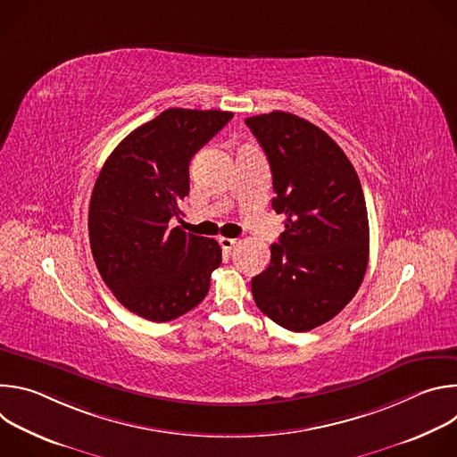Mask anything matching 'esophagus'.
Masks as SVG:
<instances>
[{
    "label": "esophagus",
    "mask_w": 457,
    "mask_h": 457,
    "mask_svg": "<svg viewBox=\"0 0 457 457\" xmlns=\"http://www.w3.org/2000/svg\"><path fill=\"white\" fill-rule=\"evenodd\" d=\"M219 244L222 245V249H224V251H231V249L235 247V244H237V238H228V237H220V238H219Z\"/></svg>",
    "instance_id": "esophagus-1"
}]
</instances>
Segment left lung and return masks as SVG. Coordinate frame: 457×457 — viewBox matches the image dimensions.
<instances>
[{
  "label": "left lung",
  "mask_w": 457,
  "mask_h": 457,
  "mask_svg": "<svg viewBox=\"0 0 457 457\" xmlns=\"http://www.w3.org/2000/svg\"><path fill=\"white\" fill-rule=\"evenodd\" d=\"M264 148L284 233L251 280L254 303L280 328L311 331L356 295L369 264V219L356 170L312 122L289 112L247 117Z\"/></svg>",
  "instance_id": "1"
}]
</instances>
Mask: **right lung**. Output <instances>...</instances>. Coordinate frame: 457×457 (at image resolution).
Instances as JSON below:
<instances>
[{
    "instance_id": "1",
    "label": "right lung",
    "mask_w": 457,
    "mask_h": 457,
    "mask_svg": "<svg viewBox=\"0 0 457 457\" xmlns=\"http://www.w3.org/2000/svg\"><path fill=\"white\" fill-rule=\"evenodd\" d=\"M233 117L170 108L126 136L106 159L88 210L96 266L113 296L150 321L197 307L222 262L217 240L170 228L189 193V161Z\"/></svg>"
}]
</instances>
